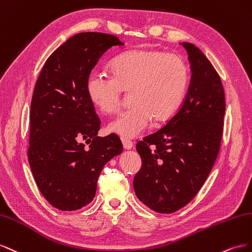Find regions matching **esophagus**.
<instances>
[{
  "mask_svg": "<svg viewBox=\"0 0 252 252\" xmlns=\"http://www.w3.org/2000/svg\"><path fill=\"white\" fill-rule=\"evenodd\" d=\"M121 141H122V145H124V148L126 150H130L133 148V141L128 140V139H124V138L121 139Z\"/></svg>",
  "mask_w": 252,
  "mask_h": 252,
  "instance_id": "esophagus-1",
  "label": "esophagus"
}]
</instances>
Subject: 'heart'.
<instances>
[{"mask_svg": "<svg viewBox=\"0 0 252 252\" xmlns=\"http://www.w3.org/2000/svg\"><path fill=\"white\" fill-rule=\"evenodd\" d=\"M111 70H92L86 92L100 111L112 114L119 110L124 91H131L133 105L107 126L124 139L145 132L153 117L170 118L181 106L189 82V68L181 56L155 49L122 54L113 60Z\"/></svg>", "mask_w": 252, "mask_h": 252, "instance_id": "heart-1", "label": "heart"}]
</instances>
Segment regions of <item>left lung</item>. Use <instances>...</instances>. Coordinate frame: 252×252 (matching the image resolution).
<instances>
[{
    "instance_id": "left-lung-1",
    "label": "left lung",
    "mask_w": 252,
    "mask_h": 252,
    "mask_svg": "<svg viewBox=\"0 0 252 252\" xmlns=\"http://www.w3.org/2000/svg\"><path fill=\"white\" fill-rule=\"evenodd\" d=\"M191 80L178 111L136 145L142 166L134 177L138 199L159 213L182 209L196 195L217 159L224 128L225 93L211 62L191 43Z\"/></svg>"
}]
</instances>
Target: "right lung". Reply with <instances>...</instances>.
I'll list each match as a JSON object with an SVG mask.
<instances>
[{
	"label": "right lung",
	"mask_w": 252,
	"mask_h": 252,
	"mask_svg": "<svg viewBox=\"0 0 252 252\" xmlns=\"http://www.w3.org/2000/svg\"><path fill=\"white\" fill-rule=\"evenodd\" d=\"M116 45L124 43L114 34H75L48 57L35 82L28 161L42 195L59 210L89 205L103 166L122 152L116 134L97 136L101 121L86 92L92 69Z\"/></svg>",
	"instance_id": "right-lung-1"
}]
</instances>
